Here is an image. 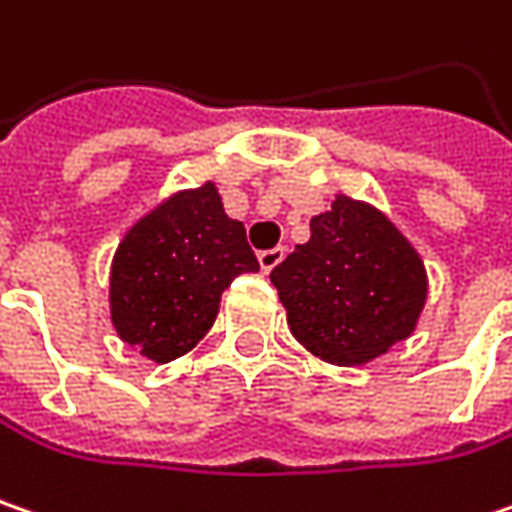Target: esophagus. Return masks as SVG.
Returning <instances> with one entry per match:
<instances>
[{
	"mask_svg": "<svg viewBox=\"0 0 512 512\" xmlns=\"http://www.w3.org/2000/svg\"><path fill=\"white\" fill-rule=\"evenodd\" d=\"M282 259H285V247H270V250H262V253H259V265H262L265 273H270Z\"/></svg>",
	"mask_w": 512,
	"mask_h": 512,
	"instance_id": "esophagus-1",
	"label": "esophagus"
}]
</instances>
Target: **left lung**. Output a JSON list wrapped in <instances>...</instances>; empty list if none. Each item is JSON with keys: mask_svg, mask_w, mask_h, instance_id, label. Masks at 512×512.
Returning a JSON list of instances; mask_svg holds the SVG:
<instances>
[{"mask_svg": "<svg viewBox=\"0 0 512 512\" xmlns=\"http://www.w3.org/2000/svg\"><path fill=\"white\" fill-rule=\"evenodd\" d=\"M288 325L314 357L363 366L406 340L426 305L418 250L366 201L337 195L311 239L270 273Z\"/></svg>", "mask_w": 512, "mask_h": 512, "instance_id": "1", "label": "left lung"}]
</instances>
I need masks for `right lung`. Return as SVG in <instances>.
Returning <instances> with one entry per match:
<instances>
[{
	"instance_id": "right-lung-1",
	"label": "right lung",
	"mask_w": 512,
	"mask_h": 512,
	"mask_svg": "<svg viewBox=\"0 0 512 512\" xmlns=\"http://www.w3.org/2000/svg\"><path fill=\"white\" fill-rule=\"evenodd\" d=\"M256 270L244 224L224 213L213 181L175 192L117 244L109 276L117 337L169 363L213 328L224 288Z\"/></svg>"
}]
</instances>
